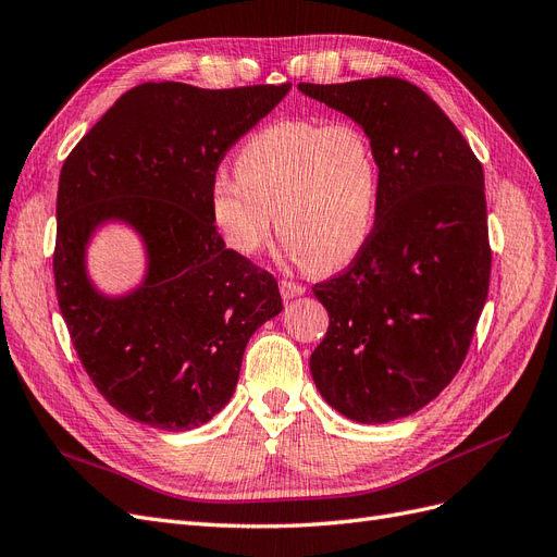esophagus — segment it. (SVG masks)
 I'll return each instance as SVG.
<instances>
[{
  "instance_id": "obj_1",
  "label": "esophagus",
  "mask_w": 557,
  "mask_h": 557,
  "mask_svg": "<svg viewBox=\"0 0 557 557\" xmlns=\"http://www.w3.org/2000/svg\"><path fill=\"white\" fill-rule=\"evenodd\" d=\"M278 288H281V297L283 299H293V297H301L305 295V285H299V283H295V281H281L278 283Z\"/></svg>"
}]
</instances>
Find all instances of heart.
Returning a JSON list of instances; mask_svg holds the SVG:
<instances>
[{"label": "heart", "instance_id": "1", "mask_svg": "<svg viewBox=\"0 0 557 557\" xmlns=\"http://www.w3.org/2000/svg\"><path fill=\"white\" fill-rule=\"evenodd\" d=\"M379 188L376 150L358 123L293 117L250 134L237 174L213 176L209 207L215 230L239 256H258L276 213L288 256L330 272L367 244Z\"/></svg>", "mask_w": 557, "mask_h": 557}]
</instances>
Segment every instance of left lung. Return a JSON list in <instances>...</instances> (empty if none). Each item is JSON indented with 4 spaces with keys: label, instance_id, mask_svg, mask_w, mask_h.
I'll return each instance as SVG.
<instances>
[{
    "label": "left lung",
    "instance_id": "8db88e82",
    "mask_svg": "<svg viewBox=\"0 0 557 557\" xmlns=\"http://www.w3.org/2000/svg\"><path fill=\"white\" fill-rule=\"evenodd\" d=\"M301 92L374 144V230L344 274L315 283L330 313L311 376L332 409L364 425L423 409L458 374L491 283L483 166L413 83L379 76Z\"/></svg>",
    "mask_w": 557,
    "mask_h": 557
}]
</instances>
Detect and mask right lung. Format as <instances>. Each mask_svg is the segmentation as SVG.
<instances>
[{
  "label": "right lung",
  "instance_id": "add662e5",
  "mask_svg": "<svg viewBox=\"0 0 557 557\" xmlns=\"http://www.w3.org/2000/svg\"><path fill=\"white\" fill-rule=\"evenodd\" d=\"M288 92L290 83H144L62 164L60 313L97 391L137 423L166 432L209 423L237 387L252 332L283 309L276 278L225 248L209 195L227 150ZM109 222L137 231L147 252L145 278L125 296L87 276V246Z\"/></svg>",
  "mask_w": 557,
  "mask_h": 557
}]
</instances>
